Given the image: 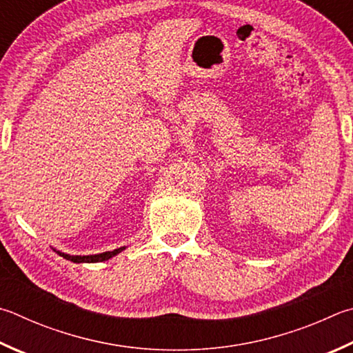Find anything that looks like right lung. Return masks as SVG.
Masks as SVG:
<instances>
[{"instance_id": "obj_1", "label": "right lung", "mask_w": 353, "mask_h": 353, "mask_svg": "<svg viewBox=\"0 0 353 353\" xmlns=\"http://www.w3.org/2000/svg\"><path fill=\"white\" fill-rule=\"evenodd\" d=\"M126 247H120V248H115L112 252H103V253H99V254H86V256H81V254H68V253H63L60 250H55L57 253L63 258L70 261V262H75V264H83V262H88V264H94V262H103L114 258V256H117L119 253L123 252Z\"/></svg>"}]
</instances>
